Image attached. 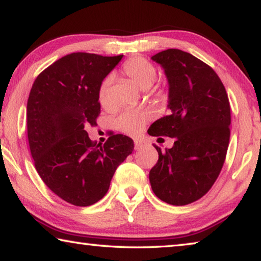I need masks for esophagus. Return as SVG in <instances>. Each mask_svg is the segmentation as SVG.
<instances>
[{
	"label": "esophagus",
	"instance_id": "34e87169",
	"mask_svg": "<svg viewBox=\"0 0 261 261\" xmlns=\"http://www.w3.org/2000/svg\"><path fill=\"white\" fill-rule=\"evenodd\" d=\"M147 146V143L143 139H139V138H136L135 139V148L136 149H141L144 147Z\"/></svg>",
	"mask_w": 261,
	"mask_h": 261
}]
</instances>
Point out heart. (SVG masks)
<instances>
[{
  "label": "heart",
  "instance_id": "heart-1",
  "mask_svg": "<svg viewBox=\"0 0 261 261\" xmlns=\"http://www.w3.org/2000/svg\"><path fill=\"white\" fill-rule=\"evenodd\" d=\"M122 73L141 90H148L158 78L155 67L144 57H132L127 60L123 64ZM112 81V76H107L99 86L98 99L102 107H108L110 103L109 87ZM149 116L151 114L147 110H125L117 117L116 126L127 134L135 135L143 129Z\"/></svg>",
  "mask_w": 261,
  "mask_h": 261
}]
</instances>
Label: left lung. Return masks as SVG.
I'll list each match as a JSON object with an SVG mask.
<instances>
[{"label": "left lung", "instance_id": "left-lung-1", "mask_svg": "<svg viewBox=\"0 0 261 261\" xmlns=\"http://www.w3.org/2000/svg\"><path fill=\"white\" fill-rule=\"evenodd\" d=\"M169 84V115L149 126L154 137L175 138L165 152L154 145L159 160L149 171L155 196L183 206L210 191L226 160L230 138V103L218 74L193 55L167 49L152 56Z\"/></svg>", "mask_w": 261, "mask_h": 261}]
</instances>
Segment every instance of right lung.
<instances>
[{
	"instance_id": "add662e5",
	"label": "right lung",
	"mask_w": 261,
	"mask_h": 261,
	"mask_svg": "<svg viewBox=\"0 0 261 261\" xmlns=\"http://www.w3.org/2000/svg\"><path fill=\"white\" fill-rule=\"evenodd\" d=\"M123 55L72 53L35 79L28 100V137L39 176L56 196L90 206L107 193L115 170L134 151V140L110 135L103 145L85 125L100 115L98 91Z\"/></svg>"
}]
</instances>
